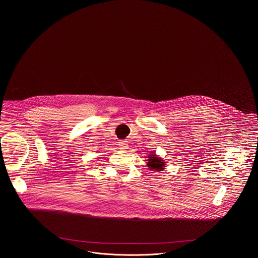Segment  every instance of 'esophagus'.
Returning <instances> with one entry per match:
<instances>
[{
    "label": "esophagus",
    "instance_id": "1",
    "mask_svg": "<svg viewBox=\"0 0 258 258\" xmlns=\"http://www.w3.org/2000/svg\"><path fill=\"white\" fill-rule=\"evenodd\" d=\"M118 145H119L120 149H128V142L127 141H120Z\"/></svg>",
    "mask_w": 258,
    "mask_h": 258
}]
</instances>
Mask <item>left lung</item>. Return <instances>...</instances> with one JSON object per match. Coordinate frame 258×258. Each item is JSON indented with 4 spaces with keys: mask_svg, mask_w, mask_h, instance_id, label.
Returning a JSON list of instances; mask_svg holds the SVG:
<instances>
[{
    "mask_svg": "<svg viewBox=\"0 0 258 258\" xmlns=\"http://www.w3.org/2000/svg\"><path fill=\"white\" fill-rule=\"evenodd\" d=\"M147 166L152 171H162L165 169V160L161 157H159L156 153L151 152V154L148 155Z\"/></svg>",
    "mask_w": 258,
    "mask_h": 258,
    "instance_id": "1",
    "label": "left lung"
}]
</instances>
